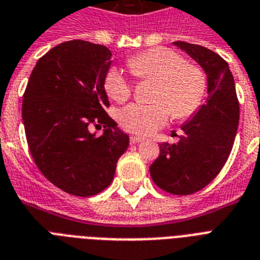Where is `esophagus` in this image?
Segmentation results:
<instances>
[{
    "label": "esophagus",
    "instance_id": "1",
    "mask_svg": "<svg viewBox=\"0 0 260 260\" xmlns=\"http://www.w3.org/2000/svg\"><path fill=\"white\" fill-rule=\"evenodd\" d=\"M143 140H144V139H143V137H140V136H131L129 137L131 144H137V143H141Z\"/></svg>",
    "mask_w": 260,
    "mask_h": 260
}]
</instances>
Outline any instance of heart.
<instances>
[{"label": "heart", "mask_w": 260, "mask_h": 260, "mask_svg": "<svg viewBox=\"0 0 260 260\" xmlns=\"http://www.w3.org/2000/svg\"><path fill=\"white\" fill-rule=\"evenodd\" d=\"M128 68L139 80L157 82L153 104L126 105L119 113L120 125L131 134L148 136L170 119H187L199 111L207 93V77L196 65L174 50L153 48L128 60ZM105 92L112 100L123 103L132 94L131 81L119 68H111L104 79Z\"/></svg>", "instance_id": "obj_1"}]
</instances>
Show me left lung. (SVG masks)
Here are the masks:
<instances>
[{
	"mask_svg": "<svg viewBox=\"0 0 260 260\" xmlns=\"http://www.w3.org/2000/svg\"><path fill=\"white\" fill-rule=\"evenodd\" d=\"M204 69L208 99L181 126L178 144H160L159 157L149 167L159 188L172 195H191L210 184L229 159L238 124L239 100L227 61L202 45L175 41Z\"/></svg>",
	"mask_w": 260,
	"mask_h": 260,
	"instance_id": "obj_1",
	"label": "left lung"
}]
</instances>
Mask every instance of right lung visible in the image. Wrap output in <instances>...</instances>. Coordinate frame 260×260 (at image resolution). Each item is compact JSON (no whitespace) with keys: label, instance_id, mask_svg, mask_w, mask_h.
Returning a JSON list of instances; mask_svg holds the SVG:
<instances>
[{"label":"right lung","instance_id":"obj_1","mask_svg":"<svg viewBox=\"0 0 260 260\" xmlns=\"http://www.w3.org/2000/svg\"><path fill=\"white\" fill-rule=\"evenodd\" d=\"M111 50L84 40L52 48L27 81L22 120L30 155L41 174L67 193L93 196L113 180L129 144L105 108L104 79ZM92 126L105 128L96 137Z\"/></svg>","mask_w":260,"mask_h":260}]
</instances>
